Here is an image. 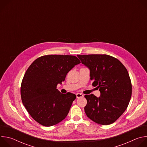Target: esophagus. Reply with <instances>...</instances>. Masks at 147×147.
<instances>
[{
    "label": "esophagus",
    "mask_w": 147,
    "mask_h": 147,
    "mask_svg": "<svg viewBox=\"0 0 147 147\" xmlns=\"http://www.w3.org/2000/svg\"><path fill=\"white\" fill-rule=\"evenodd\" d=\"M76 96H77V98H82V97H83L84 95H83V94H81V93H77V94H76Z\"/></svg>",
    "instance_id": "esophagus-1"
}]
</instances>
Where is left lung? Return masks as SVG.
Masks as SVG:
<instances>
[{
	"label": "left lung",
	"mask_w": 147,
	"mask_h": 147,
	"mask_svg": "<svg viewBox=\"0 0 147 147\" xmlns=\"http://www.w3.org/2000/svg\"><path fill=\"white\" fill-rule=\"evenodd\" d=\"M82 64L90 70L92 85L97 86L100 97L86 95L84 107L88 117L102 125L114 123L127 109L132 85L128 71L116 58L108 55H78Z\"/></svg>",
	"instance_id": "1"
}]
</instances>
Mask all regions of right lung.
I'll return each instance as SVG.
<instances>
[{
	"label": "right lung",
	"mask_w": 147,
	"mask_h": 147,
	"mask_svg": "<svg viewBox=\"0 0 147 147\" xmlns=\"http://www.w3.org/2000/svg\"><path fill=\"white\" fill-rule=\"evenodd\" d=\"M80 63L75 56L49 55L37 58L29 66L21 84V97L36 122L49 127L66 118L76 95L61 94L56 87Z\"/></svg>",
	"instance_id": "obj_1"
}]
</instances>
